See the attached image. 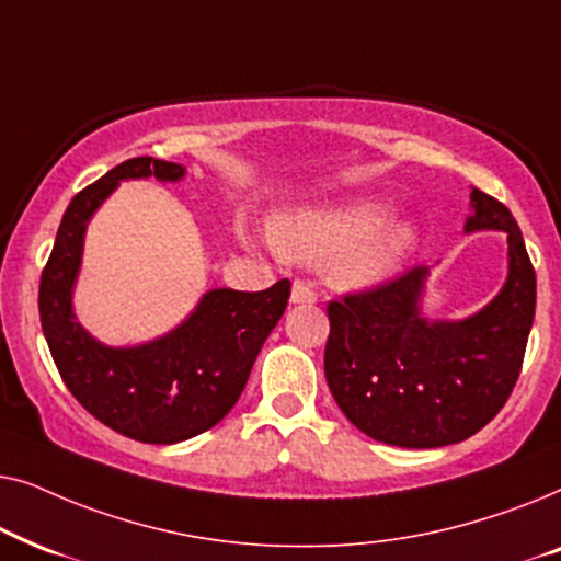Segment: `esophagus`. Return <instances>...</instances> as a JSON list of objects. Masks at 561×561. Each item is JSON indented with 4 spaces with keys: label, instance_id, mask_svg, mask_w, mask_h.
I'll list each match as a JSON object with an SVG mask.
<instances>
[{
    "label": "esophagus",
    "instance_id": "esophagus-1",
    "mask_svg": "<svg viewBox=\"0 0 561 561\" xmlns=\"http://www.w3.org/2000/svg\"><path fill=\"white\" fill-rule=\"evenodd\" d=\"M290 304H317V294H313V288L309 283L304 280H296L294 286H290Z\"/></svg>",
    "mask_w": 561,
    "mask_h": 561
}]
</instances>
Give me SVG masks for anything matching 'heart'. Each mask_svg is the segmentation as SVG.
I'll use <instances>...</instances> for the list:
<instances>
[{
    "mask_svg": "<svg viewBox=\"0 0 561 561\" xmlns=\"http://www.w3.org/2000/svg\"><path fill=\"white\" fill-rule=\"evenodd\" d=\"M275 248L296 263H321L340 290H370L396 278L424 244L413 214H390L382 198H342L280 209L271 219Z\"/></svg>",
    "mask_w": 561,
    "mask_h": 561,
    "instance_id": "1",
    "label": "heart"
}]
</instances>
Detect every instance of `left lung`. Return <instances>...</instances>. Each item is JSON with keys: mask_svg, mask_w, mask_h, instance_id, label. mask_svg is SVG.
Instances as JSON below:
<instances>
[{"mask_svg": "<svg viewBox=\"0 0 561 561\" xmlns=\"http://www.w3.org/2000/svg\"><path fill=\"white\" fill-rule=\"evenodd\" d=\"M465 234L508 240V275L465 319L424 313L426 265L367 294L329 304L324 373L344 416L375 442L432 449L478 434L516 386L534 324L536 273L524 237L493 196L472 188Z\"/></svg>", "mask_w": 561, "mask_h": 561, "instance_id": "obj_1", "label": "left lung"}]
</instances>
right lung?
<instances>
[{
  "label": "right lung",
  "instance_id": "add662e5",
  "mask_svg": "<svg viewBox=\"0 0 561 561\" xmlns=\"http://www.w3.org/2000/svg\"><path fill=\"white\" fill-rule=\"evenodd\" d=\"M186 168L133 158L73 196L41 278V324L66 388L91 416L145 444H175L206 432L232 411L288 306L290 283L265 290L211 288L171 332L112 347L91 336L73 311L87 227L122 181L179 183Z\"/></svg>",
  "mask_w": 561,
  "mask_h": 561
}]
</instances>
